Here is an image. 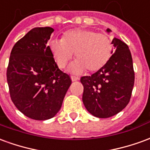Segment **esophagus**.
Instances as JSON below:
<instances>
[{"mask_svg":"<svg viewBox=\"0 0 150 150\" xmlns=\"http://www.w3.org/2000/svg\"><path fill=\"white\" fill-rule=\"evenodd\" d=\"M71 80L73 82L77 81V80L79 79L78 77H76V76H74V75H71Z\"/></svg>","mask_w":150,"mask_h":150,"instance_id":"obj_1","label":"esophagus"}]
</instances>
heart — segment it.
Segmentation results:
<instances>
[{"label":"heart","mask_w":150,"mask_h":150,"mask_svg":"<svg viewBox=\"0 0 150 150\" xmlns=\"http://www.w3.org/2000/svg\"><path fill=\"white\" fill-rule=\"evenodd\" d=\"M50 50L60 68H64L75 53V61L70 70L81 73L87 69L96 72L109 62L112 55V40L106 34L86 29H75L66 32L62 39L50 42Z\"/></svg>","instance_id":"obj_1"}]
</instances>
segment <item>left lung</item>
I'll return each instance as SVG.
<instances>
[{
  "instance_id": "1",
  "label": "left lung",
  "mask_w": 150,
  "mask_h": 150,
  "mask_svg": "<svg viewBox=\"0 0 150 150\" xmlns=\"http://www.w3.org/2000/svg\"><path fill=\"white\" fill-rule=\"evenodd\" d=\"M108 33L111 32L107 29ZM116 50L109 62L91 76H83V102L87 110L99 118H108L129 104L134 85V71L129 46L114 38Z\"/></svg>"
}]
</instances>
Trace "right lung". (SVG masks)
<instances>
[{"label": "right lung", "instance_id": "obj_1", "mask_svg": "<svg viewBox=\"0 0 150 150\" xmlns=\"http://www.w3.org/2000/svg\"><path fill=\"white\" fill-rule=\"evenodd\" d=\"M53 32L51 27H36L18 41L6 73L13 103L25 116L37 120L55 116L71 84L47 46Z\"/></svg>", "mask_w": 150, "mask_h": 150}]
</instances>
